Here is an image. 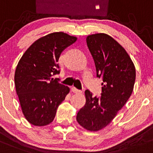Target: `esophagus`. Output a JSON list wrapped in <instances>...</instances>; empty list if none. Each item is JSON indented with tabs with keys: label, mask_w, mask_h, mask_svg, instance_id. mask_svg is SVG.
<instances>
[{
	"label": "esophagus",
	"mask_w": 153,
	"mask_h": 153,
	"mask_svg": "<svg viewBox=\"0 0 153 153\" xmlns=\"http://www.w3.org/2000/svg\"><path fill=\"white\" fill-rule=\"evenodd\" d=\"M72 91L73 92V93H81V91L80 90H78L77 88H75V87H72Z\"/></svg>",
	"instance_id": "34e87169"
}]
</instances>
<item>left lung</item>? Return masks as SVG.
Segmentation results:
<instances>
[{"label": "left lung", "mask_w": 153, "mask_h": 153, "mask_svg": "<svg viewBox=\"0 0 153 153\" xmlns=\"http://www.w3.org/2000/svg\"><path fill=\"white\" fill-rule=\"evenodd\" d=\"M87 45L94 60L98 78H102V96L85 91V105L76 120L90 131L109 125L131 96L135 82L134 65L125 48L111 36L95 33L87 36Z\"/></svg>", "instance_id": "obj_1"}]
</instances>
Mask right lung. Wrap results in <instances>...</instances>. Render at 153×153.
I'll list each match as a JSON object with an SVG mask.
<instances>
[{"label":"right lung","mask_w":153,"mask_h":153,"mask_svg":"<svg viewBox=\"0 0 153 153\" xmlns=\"http://www.w3.org/2000/svg\"><path fill=\"white\" fill-rule=\"evenodd\" d=\"M76 40V36L66 33H51L36 40L18 63L14 76L16 93L24 116L32 125L51 123L69 93V87L53 76L60 73L61 52Z\"/></svg>","instance_id":"right-lung-1"}]
</instances>
